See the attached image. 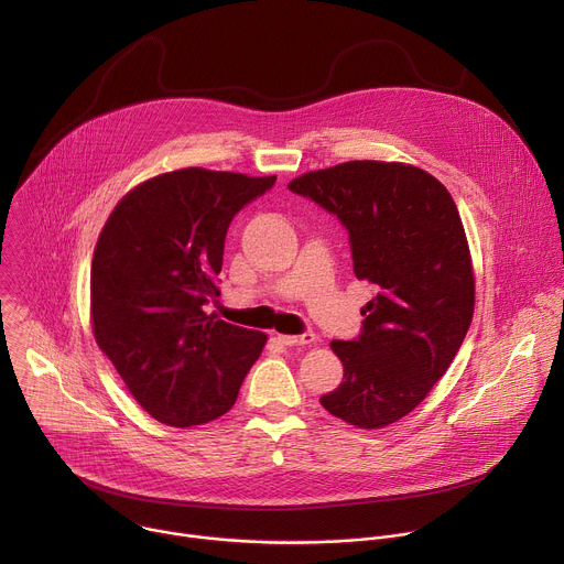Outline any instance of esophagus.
Returning <instances> with one entry per match:
<instances>
[{
  "instance_id": "1",
  "label": "esophagus",
  "mask_w": 564,
  "mask_h": 564,
  "mask_svg": "<svg viewBox=\"0 0 564 564\" xmlns=\"http://www.w3.org/2000/svg\"><path fill=\"white\" fill-rule=\"evenodd\" d=\"M316 337L312 333H303V335H279V341L285 346H310Z\"/></svg>"
}]
</instances>
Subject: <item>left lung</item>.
<instances>
[{
    "label": "left lung",
    "instance_id": "left-lung-1",
    "mask_svg": "<svg viewBox=\"0 0 564 564\" xmlns=\"http://www.w3.org/2000/svg\"><path fill=\"white\" fill-rule=\"evenodd\" d=\"M288 189L339 218L355 276L377 290L359 337L333 341L344 381L321 406L357 429L392 424L448 370L470 326L475 281L459 212L431 174L377 160L310 172Z\"/></svg>",
    "mask_w": 564,
    "mask_h": 564
}]
</instances>
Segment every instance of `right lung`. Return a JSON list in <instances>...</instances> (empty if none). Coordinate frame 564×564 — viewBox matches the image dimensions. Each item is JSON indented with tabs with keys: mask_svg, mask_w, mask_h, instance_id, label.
Listing matches in <instances>:
<instances>
[{
	"mask_svg": "<svg viewBox=\"0 0 564 564\" xmlns=\"http://www.w3.org/2000/svg\"><path fill=\"white\" fill-rule=\"evenodd\" d=\"M274 183L198 167L160 174L116 205L98 238L94 335L158 422L187 429L225 415L268 341L205 305L220 294L231 218Z\"/></svg>",
	"mask_w": 564,
	"mask_h": 564,
	"instance_id": "add662e5",
	"label": "right lung"
}]
</instances>
